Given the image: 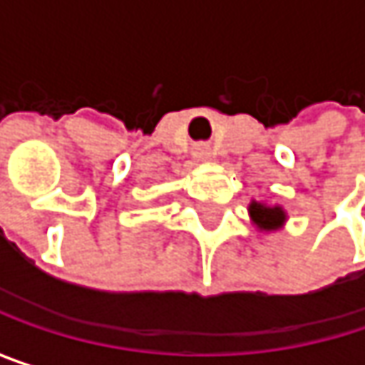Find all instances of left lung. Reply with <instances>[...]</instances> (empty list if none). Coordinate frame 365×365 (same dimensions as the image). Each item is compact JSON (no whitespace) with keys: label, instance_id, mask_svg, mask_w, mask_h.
Segmentation results:
<instances>
[{"label":"left lung","instance_id":"left-lung-1","mask_svg":"<svg viewBox=\"0 0 365 365\" xmlns=\"http://www.w3.org/2000/svg\"><path fill=\"white\" fill-rule=\"evenodd\" d=\"M250 213H252V220L264 230H274L285 220V213H283L281 207H266V205H259V202H252Z\"/></svg>","mask_w":365,"mask_h":365}]
</instances>
